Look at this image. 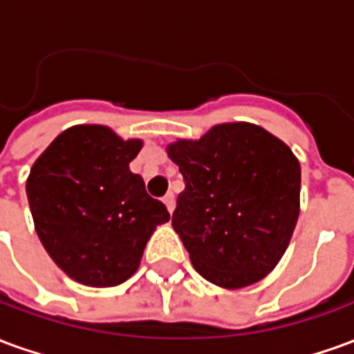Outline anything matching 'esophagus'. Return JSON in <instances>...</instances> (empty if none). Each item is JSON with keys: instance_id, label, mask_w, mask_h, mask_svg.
Masks as SVG:
<instances>
[{"instance_id": "esophagus-1", "label": "esophagus", "mask_w": 354, "mask_h": 354, "mask_svg": "<svg viewBox=\"0 0 354 354\" xmlns=\"http://www.w3.org/2000/svg\"><path fill=\"white\" fill-rule=\"evenodd\" d=\"M162 203L167 205L169 208V212L172 214V210H174V193H167L165 197H162Z\"/></svg>"}]
</instances>
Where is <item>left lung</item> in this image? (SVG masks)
<instances>
[{
	"mask_svg": "<svg viewBox=\"0 0 354 354\" xmlns=\"http://www.w3.org/2000/svg\"><path fill=\"white\" fill-rule=\"evenodd\" d=\"M167 151L185 182L172 227L199 274L235 290L271 273L299 216L292 149L258 124L223 123Z\"/></svg>",
	"mask_w": 354,
	"mask_h": 354,
	"instance_id": "1",
	"label": "left lung"
}]
</instances>
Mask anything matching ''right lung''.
<instances>
[{"label":"right lung","mask_w":354,"mask_h":354,"mask_svg":"<svg viewBox=\"0 0 354 354\" xmlns=\"http://www.w3.org/2000/svg\"><path fill=\"white\" fill-rule=\"evenodd\" d=\"M142 140L77 124L50 142L26 182L37 237L68 277L106 288L138 269L146 243L170 214L129 162Z\"/></svg>","instance_id":"add662e5"}]
</instances>
